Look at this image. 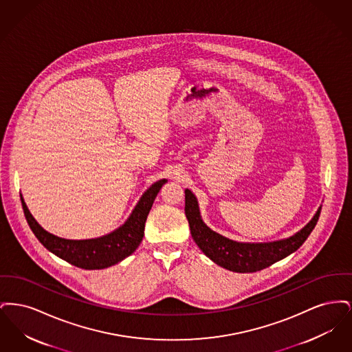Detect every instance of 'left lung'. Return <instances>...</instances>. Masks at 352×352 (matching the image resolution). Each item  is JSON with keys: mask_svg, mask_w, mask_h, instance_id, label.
Masks as SVG:
<instances>
[{"mask_svg": "<svg viewBox=\"0 0 352 352\" xmlns=\"http://www.w3.org/2000/svg\"><path fill=\"white\" fill-rule=\"evenodd\" d=\"M184 194V212L194 241L214 263L237 273H253L263 270L283 260L290 253L297 251L314 230L320 214L319 208L307 226L286 240L263 244H244L236 243L211 231L201 221L198 203L194 194L190 190H186Z\"/></svg>", "mask_w": 352, "mask_h": 352, "instance_id": "obj_1", "label": "left lung"}]
</instances>
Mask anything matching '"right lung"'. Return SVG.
Wrapping results in <instances>:
<instances>
[{"label": "right lung", "instance_id": "obj_1", "mask_svg": "<svg viewBox=\"0 0 352 352\" xmlns=\"http://www.w3.org/2000/svg\"><path fill=\"white\" fill-rule=\"evenodd\" d=\"M166 182L161 179L151 186L135 206L131 218L112 234L91 240H66L45 231L33 218L21 195L22 208L32 231L45 248L69 264L82 269H104L132 254L144 237L145 221L158 191Z\"/></svg>", "mask_w": 352, "mask_h": 352}]
</instances>
